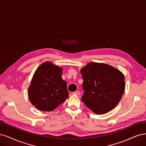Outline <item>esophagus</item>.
<instances>
[{"label": "esophagus", "instance_id": "34e87169", "mask_svg": "<svg viewBox=\"0 0 146 146\" xmlns=\"http://www.w3.org/2000/svg\"><path fill=\"white\" fill-rule=\"evenodd\" d=\"M73 94H74V95H80V92L76 91L74 92H73Z\"/></svg>", "mask_w": 146, "mask_h": 146}]
</instances>
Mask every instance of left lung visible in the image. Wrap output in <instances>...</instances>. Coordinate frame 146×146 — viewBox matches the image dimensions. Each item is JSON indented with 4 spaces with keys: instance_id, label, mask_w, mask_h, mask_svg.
Returning <instances> with one entry per match:
<instances>
[{
    "instance_id": "obj_1",
    "label": "left lung",
    "mask_w": 146,
    "mask_h": 146,
    "mask_svg": "<svg viewBox=\"0 0 146 146\" xmlns=\"http://www.w3.org/2000/svg\"><path fill=\"white\" fill-rule=\"evenodd\" d=\"M84 80L82 101L97 115L118 104L125 91V78L120 70L105 63L90 62L80 70Z\"/></svg>"
}]
</instances>
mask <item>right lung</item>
<instances>
[{
    "mask_svg": "<svg viewBox=\"0 0 146 146\" xmlns=\"http://www.w3.org/2000/svg\"><path fill=\"white\" fill-rule=\"evenodd\" d=\"M63 69L46 61L36 70L28 89L33 106L43 111L56 109L69 96L67 82L62 78Z\"/></svg>",
    "mask_w": 146,
    "mask_h": 146,
    "instance_id": "right-lung-1",
    "label": "right lung"
}]
</instances>
